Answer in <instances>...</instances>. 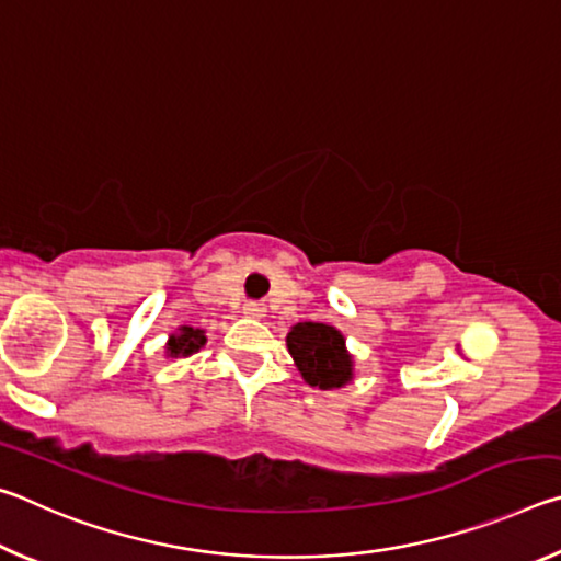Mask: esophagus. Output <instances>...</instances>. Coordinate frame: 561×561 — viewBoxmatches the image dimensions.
<instances>
[{"instance_id":"34e87169","label":"esophagus","mask_w":561,"mask_h":561,"mask_svg":"<svg viewBox=\"0 0 561 561\" xmlns=\"http://www.w3.org/2000/svg\"><path fill=\"white\" fill-rule=\"evenodd\" d=\"M242 311H244L247 317L260 319V317H264V304H260V301H247L244 307H242Z\"/></svg>"}]
</instances>
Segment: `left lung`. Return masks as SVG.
<instances>
[{
    "instance_id": "left-lung-1",
    "label": "left lung",
    "mask_w": 561,
    "mask_h": 561,
    "mask_svg": "<svg viewBox=\"0 0 561 561\" xmlns=\"http://www.w3.org/2000/svg\"><path fill=\"white\" fill-rule=\"evenodd\" d=\"M287 346L309 386L327 391L348 383L351 356L344 348V336L334 327L304 321L289 331Z\"/></svg>"
}]
</instances>
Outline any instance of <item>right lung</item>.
<instances>
[{
    "label": "right lung",
    "instance_id": "obj_1",
    "mask_svg": "<svg viewBox=\"0 0 561 561\" xmlns=\"http://www.w3.org/2000/svg\"><path fill=\"white\" fill-rule=\"evenodd\" d=\"M205 344V331L203 329H193V327H183L180 334L170 336L168 341V351L170 356H190L195 354L197 348Z\"/></svg>",
    "mask_w": 561,
    "mask_h": 561
}]
</instances>
